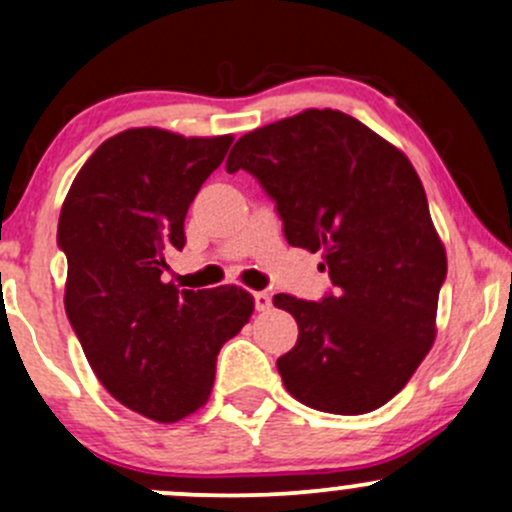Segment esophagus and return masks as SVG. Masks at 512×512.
Instances as JSON below:
<instances>
[{
    "label": "esophagus",
    "instance_id": "obj_1",
    "mask_svg": "<svg viewBox=\"0 0 512 512\" xmlns=\"http://www.w3.org/2000/svg\"><path fill=\"white\" fill-rule=\"evenodd\" d=\"M252 299H255V309L257 311H267L272 306V297L267 292H255V294H252Z\"/></svg>",
    "mask_w": 512,
    "mask_h": 512
}]
</instances>
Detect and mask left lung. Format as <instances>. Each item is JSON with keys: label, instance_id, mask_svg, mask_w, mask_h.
Segmentation results:
<instances>
[{"label": "left lung", "instance_id": "left-lung-1", "mask_svg": "<svg viewBox=\"0 0 512 512\" xmlns=\"http://www.w3.org/2000/svg\"><path fill=\"white\" fill-rule=\"evenodd\" d=\"M228 174L247 171L277 203L289 245L321 252L333 292L274 294L297 319L282 383L311 410L365 414L397 395L437 336L446 252L410 159L338 110H304L247 132Z\"/></svg>", "mask_w": 512, "mask_h": 512}]
</instances>
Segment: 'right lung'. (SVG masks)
I'll return each mask as SVG.
<instances>
[{
	"mask_svg": "<svg viewBox=\"0 0 512 512\" xmlns=\"http://www.w3.org/2000/svg\"><path fill=\"white\" fill-rule=\"evenodd\" d=\"M233 137L137 127L102 142L75 176L58 218L66 314L98 380L129 410L176 422L208 402L215 358L250 321L240 287L176 289L166 255Z\"/></svg>",
	"mask_w": 512,
	"mask_h": 512,
	"instance_id": "right-lung-1",
	"label": "right lung"
}]
</instances>
